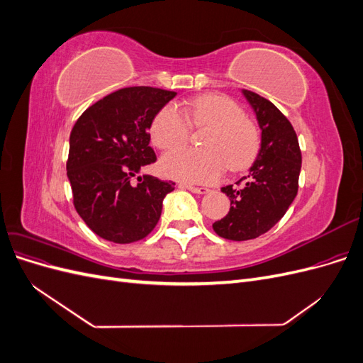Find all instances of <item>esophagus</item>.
I'll list each match as a JSON object with an SVG mask.
<instances>
[{"instance_id":"obj_1","label":"esophagus","mask_w":363,"mask_h":363,"mask_svg":"<svg viewBox=\"0 0 363 363\" xmlns=\"http://www.w3.org/2000/svg\"><path fill=\"white\" fill-rule=\"evenodd\" d=\"M180 188H184V189H188L194 194H200V195L211 192V189H208V188H196V186H192V184H180Z\"/></svg>"}]
</instances>
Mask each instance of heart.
Segmentation results:
<instances>
[{
    "label": "heart",
    "instance_id": "b5f03b06",
    "mask_svg": "<svg viewBox=\"0 0 363 363\" xmlns=\"http://www.w3.org/2000/svg\"><path fill=\"white\" fill-rule=\"evenodd\" d=\"M194 125L212 127L203 140L207 150L175 148L159 162L160 172L183 183H213L225 168L239 171L255 160L259 131L232 98L219 94L196 96L189 104ZM191 123L179 106L168 104L155 116L151 139L160 150H169L188 140Z\"/></svg>",
    "mask_w": 363,
    "mask_h": 363
}]
</instances>
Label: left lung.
Instances as JSON below:
<instances>
[{
	"label": "left lung",
	"mask_w": 363,
	"mask_h": 363,
	"mask_svg": "<svg viewBox=\"0 0 363 363\" xmlns=\"http://www.w3.org/2000/svg\"><path fill=\"white\" fill-rule=\"evenodd\" d=\"M240 92L256 115L262 136L255 163L239 180L242 186L221 188L230 199V211L212 227L218 236L230 240L255 239L276 225L298 192L301 169L298 139L288 118L267 98Z\"/></svg>",
	"instance_id": "1"
}]
</instances>
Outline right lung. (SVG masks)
<instances>
[{
	"label": "right lung",
	"instance_id": "obj_1",
	"mask_svg": "<svg viewBox=\"0 0 363 363\" xmlns=\"http://www.w3.org/2000/svg\"><path fill=\"white\" fill-rule=\"evenodd\" d=\"M177 95L157 87H124L96 101L69 136L67 163L74 206L95 235L115 244L144 239L159 223L172 182L140 169L156 162L150 147L152 119Z\"/></svg>",
	"mask_w": 363,
	"mask_h": 363
}]
</instances>
